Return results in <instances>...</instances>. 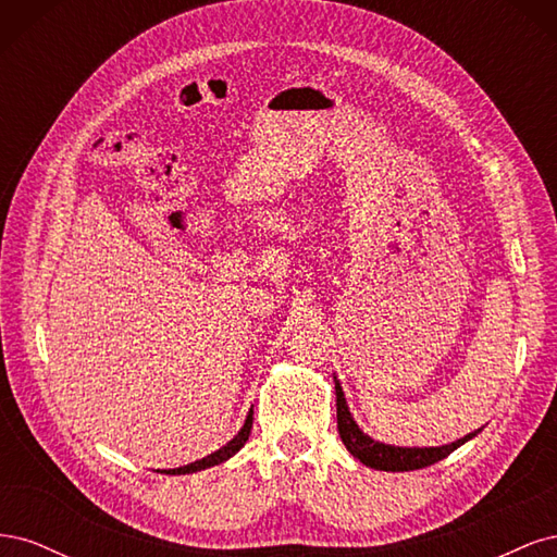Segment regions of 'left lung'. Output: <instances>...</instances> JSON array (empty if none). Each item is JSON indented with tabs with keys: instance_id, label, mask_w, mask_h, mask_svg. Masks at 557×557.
<instances>
[{
	"instance_id": "obj_1",
	"label": "left lung",
	"mask_w": 557,
	"mask_h": 557,
	"mask_svg": "<svg viewBox=\"0 0 557 557\" xmlns=\"http://www.w3.org/2000/svg\"><path fill=\"white\" fill-rule=\"evenodd\" d=\"M334 391H336V425H339V434L344 446L350 450L352 458H358L362 465L372 467V469H381V471H411V469H423L430 467L434 462L444 460L446 455H450L455 448L462 446L465 442H469L471 436H476L479 430H474L471 434L462 436V440L453 442L448 446H440V448H399V446H385L374 442L372 436H367L352 420L346 399H344V391L339 381L334 379Z\"/></svg>"
}]
</instances>
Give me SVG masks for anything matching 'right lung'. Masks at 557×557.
Returning a JSON list of instances; mask_svg holds the SVG:
<instances>
[{"label": "right lung", "instance_id": "right-lung-1", "mask_svg": "<svg viewBox=\"0 0 557 557\" xmlns=\"http://www.w3.org/2000/svg\"><path fill=\"white\" fill-rule=\"evenodd\" d=\"M250 428H252V409H250L248 416H246L244 428L239 430V434L234 436V440H232L230 444H225L223 448H218L215 453L207 455V458H201V460H197V462H193V465H185V467H178V469H164V474H193V471H201V469H207V467L225 462L227 458H232V455L237 453V450L248 442Z\"/></svg>", "mask_w": 557, "mask_h": 557}]
</instances>
